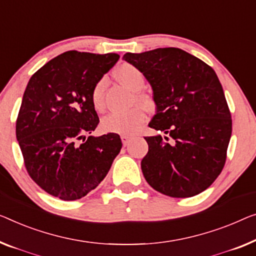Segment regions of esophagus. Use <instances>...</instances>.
Listing matches in <instances>:
<instances>
[{
    "label": "esophagus",
    "mask_w": 256,
    "mask_h": 256,
    "mask_svg": "<svg viewBox=\"0 0 256 256\" xmlns=\"http://www.w3.org/2000/svg\"><path fill=\"white\" fill-rule=\"evenodd\" d=\"M120 139H122V142H123L124 146H126V144L130 142V140L132 139V136H122Z\"/></svg>",
    "instance_id": "1"
}]
</instances>
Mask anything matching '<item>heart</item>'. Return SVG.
I'll use <instances>...</instances> for the list:
<instances>
[{"instance_id": "1", "label": "heart", "mask_w": 256, "mask_h": 256, "mask_svg": "<svg viewBox=\"0 0 256 256\" xmlns=\"http://www.w3.org/2000/svg\"><path fill=\"white\" fill-rule=\"evenodd\" d=\"M117 78L120 82L126 86L128 88L136 92V98L142 104H150V100L147 94L142 93L139 90L144 86V74L138 68L133 64L124 63L117 68ZM106 85V79L101 78L95 84L92 90V104L96 110L104 109V95ZM144 112L140 106H133L128 110L120 112H112L106 115L101 122V126L104 131L110 133H118V134H132L138 131L144 122Z\"/></svg>"}]
</instances>
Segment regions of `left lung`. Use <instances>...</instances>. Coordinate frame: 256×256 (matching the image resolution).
Here are the masks:
<instances>
[{
    "label": "left lung",
    "mask_w": 256,
    "mask_h": 256,
    "mask_svg": "<svg viewBox=\"0 0 256 256\" xmlns=\"http://www.w3.org/2000/svg\"><path fill=\"white\" fill-rule=\"evenodd\" d=\"M123 60L150 82L156 104L150 126L166 134L144 136V179L172 198L204 192L222 172L232 133L231 112L215 71L172 47L126 52Z\"/></svg>",
    "instance_id": "1"
}]
</instances>
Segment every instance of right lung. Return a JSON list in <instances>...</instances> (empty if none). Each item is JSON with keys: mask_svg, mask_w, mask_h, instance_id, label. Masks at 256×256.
<instances>
[{"mask_svg": "<svg viewBox=\"0 0 256 256\" xmlns=\"http://www.w3.org/2000/svg\"><path fill=\"white\" fill-rule=\"evenodd\" d=\"M120 55L66 52L39 68L26 86L16 136L30 177L50 196L82 199L104 180L122 148L116 133L90 136L98 116L92 90Z\"/></svg>", "mask_w": 256, "mask_h": 256, "instance_id": "right-lung-1", "label": "right lung"}]
</instances>
